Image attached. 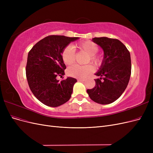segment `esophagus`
<instances>
[{
    "mask_svg": "<svg viewBox=\"0 0 153 153\" xmlns=\"http://www.w3.org/2000/svg\"><path fill=\"white\" fill-rule=\"evenodd\" d=\"M78 81H80V82H84V79H82V78H78Z\"/></svg>",
    "mask_w": 153,
    "mask_h": 153,
    "instance_id": "obj_1",
    "label": "esophagus"
}]
</instances>
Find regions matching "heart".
<instances>
[{
  "instance_id": "1",
  "label": "heart",
  "mask_w": 153,
  "mask_h": 153,
  "mask_svg": "<svg viewBox=\"0 0 153 153\" xmlns=\"http://www.w3.org/2000/svg\"><path fill=\"white\" fill-rule=\"evenodd\" d=\"M76 47L88 54L86 59V63L91 62L96 67H100L103 62V58L97 55L99 47L97 44L91 41H85L76 45ZM62 59L66 65H71L75 61V51L70 45H68L62 52ZM94 71V66L91 64H86L84 66L73 65L68 69L69 75L76 78H85Z\"/></svg>"
}]
</instances>
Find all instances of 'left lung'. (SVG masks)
Listing matches in <instances>:
<instances>
[{"label":"left lung","instance_id":"8db88e82","mask_svg":"<svg viewBox=\"0 0 153 153\" xmlns=\"http://www.w3.org/2000/svg\"><path fill=\"white\" fill-rule=\"evenodd\" d=\"M104 51L102 64L96 75V85L87 92L94 102L101 105L113 103L126 89L131 71L130 53L121 41L106 37L92 38Z\"/></svg>","mask_w":153,"mask_h":153}]
</instances>
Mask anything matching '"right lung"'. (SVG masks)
I'll return each instance as SVG.
<instances>
[{"instance_id": "obj_1", "label": "right lung", "mask_w": 153, "mask_h": 153, "mask_svg": "<svg viewBox=\"0 0 153 153\" xmlns=\"http://www.w3.org/2000/svg\"><path fill=\"white\" fill-rule=\"evenodd\" d=\"M76 37L51 35L38 41L29 51L26 77L32 92L44 105L57 107L70 99L76 78L68 77L59 82L57 77L64 75L66 65L62 52Z\"/></svg>"}]
</instances>
